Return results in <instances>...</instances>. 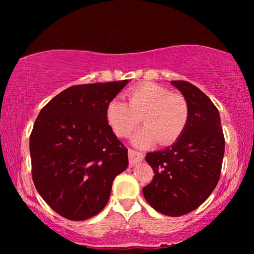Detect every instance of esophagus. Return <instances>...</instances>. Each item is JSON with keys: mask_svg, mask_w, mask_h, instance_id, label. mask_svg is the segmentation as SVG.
<instances>
[{"mask_svg": "<svg viewBox=\"0 0 254 254\" xmlns=\"http://www.w3.org/2000/svg\"><path fill=\"white\" fill-rule=\"evenodd\" d=\"M128 158H129V164L133 166L138 162H142L144 158V155L140 151L134 150V149H129L128 150Z\"/></svg>", "mask_w": 254, "mask_h": 254, "instance_id": "obj_1", "label": "esophagus"}]
</instances>
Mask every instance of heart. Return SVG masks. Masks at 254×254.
I'll use <instances>...</instances> for the list:
<instances>
[{
    "instance_id": "1",
    "label": "heart",
    "mask_w": 254,
    "mask_h": 254,
    "mask_svg": "<svg viewBox=\"0 0 254 254\" xmlns=\"http://www.w3.org/2000/svg\"><path fill=\"white\" fill-rule=\"evenodd\" d=\"M127 96L128 103L113 99L106 107L107 121L117 136H129L142 118L144 127L134 136L135 145L144 148L156 141L169 145L179 140L190 120V105L185 97L156 83L135 85Z\"/></svg>"
}]
</instances>
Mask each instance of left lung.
Wrapping results in <instances>:
<instances>
[{"mask_svg":"<svg viewBox=\"0 0 254 254\" xmlns=\"http://www.w3.org/2000/svg\"><path fill=\"white\" fill-rule=\"evenodd\" d=\"M171 83L189 102V125L171 147L145 156L155 176L142 190L154 209L178 217L196 209L216 187L225 141L213 102L190 82Z\"/></svg>","mask_w":254,"mask_h":254,"instance_id":"left-lung-1","label":"left lung"}]
</instances>
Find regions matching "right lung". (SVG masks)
Returning <instances> with one entry per match:
<instances>
[{
    "mask_svg": "<svg viewBox=\"0 0 254 254\" xmlns=\"http://www.w3.org/2000/svg\"><path fill=\"white\" fill-rule=\"evenodd\" d=\"M127 79L74 85L41 109L30 135L32 179L54 211L71 221L106 206L112 183L127 169L128 150L106 118Z\"/></svg>",
    "mask_w": 254,
    "mask_h": 254,
    "instance_id": "obj_1",
    "label": "right lung"
}]
</instances>
